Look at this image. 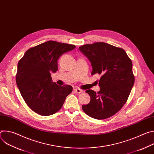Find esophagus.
I'll list each match as a JSON object with an SVG mask.
<instances>
[{
  "label": "esophagus",
  "instance_id": "esophagus-1",
  "mask_svg": "<svg viewBox=\"0 0 154 154\" xmlns=\"http://www.w3.org/2000/svg\"><path fill=\"white\" fill-rule=\"evenodd\" d=\"M74 91L75 93H78V94H80V93H83V90L79 89V88H75L74 89Z\"/></svg>",
  "mask_w": 154,
  "mask_h": 154
}]
</instances>
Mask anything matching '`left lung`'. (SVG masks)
I'll return each mask as SVG.
<instances>
[{"instance_id": "1", "label": "left lung", "mask_w": 154, "mask_h": 154, "mask_svg": "<svg viewBox=\"0 0 154 154\" xmlns=\"http://www.w3.org/2000/svg\"><path fill=\"white\" fill-rule=\"evenodd\" d=\"M92 66L91 74H101L100 91L88 90L90 103L83 112L96 119H104L119 112L127 100L135 82L132 62L122 48L98 42L79 47Z\"/></svg>"}]
</instances>
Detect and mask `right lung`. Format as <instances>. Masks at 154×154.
<instances>
[{"mask_svg": "<svg viewBox=\"0 0 154 154\" xmlns=\"http://www.w3.org/2000/svg\"><path fill=\"white\" fill-rule=\"evenodd\" d=\"M75 45L48 41L28 49L17 64L16 82L22 97L35 113L52 115L62 107L72 91L69 85L52 82L51 72L58 70V60Z\"/></svg>", "mask_w": 154, "mask_h": 154, "instance_id": "1", "label": "right lung"}]
</instances>
